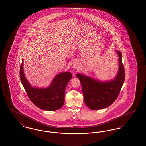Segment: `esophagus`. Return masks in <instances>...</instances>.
Returning a JSON list of instances; mask_svg holds the SVG:
<instances>
[{"instance_id": "obj_1", "label": "esophagus", "mask_w": 146, "mask_h": 146, "mask_svg": "<svg viewBox=\"0 0 146 146\" xmlns=\"http://www.w3.org/2000/svg\"><path fill=\"white\" fill-rule=\"evenodd\" d=\"M80 63L78 61L75 62L73 64V68H77V69H79L80 68Z\"/></svg>"}]
</instances>
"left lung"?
<instances>
[{"mask_svg":"<svg viewBox=\"0 0 146 146\" xmlns=\"http://www.w3.org/2000/svg\"><path fill=\"white\" fill-rule=\"evenodd\" d=\"M119 57V70L115 79L102 82L80 73L76 76L80 80L84 101L91 110H99L111 105L117 98L125 80V71L122 53L117 51Z\"/></svg>","mask_w":146,"mask_h":146,"instance_id":"left-lung-1","label":"left lung"}]
</instances>
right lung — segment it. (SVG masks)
<instances>
[{"mask_svg":"<svg viewBox=\"0 0 146 146\" xmlns=\"http://www.w3.org/2000/svg\"><path fill=\"white\" fill-rule=\"evenodd\" d=\"M23 61L20 67V79L30 100L42 110L55 111L64 104V91L72 78L70 72L61 73L56 76L50 85L46 88L31 86L24 74Z\"/></svg>","mask_w":146,"mask_h":146,"instance_id":"add662e5","label":"right lung"}]
</instances>
